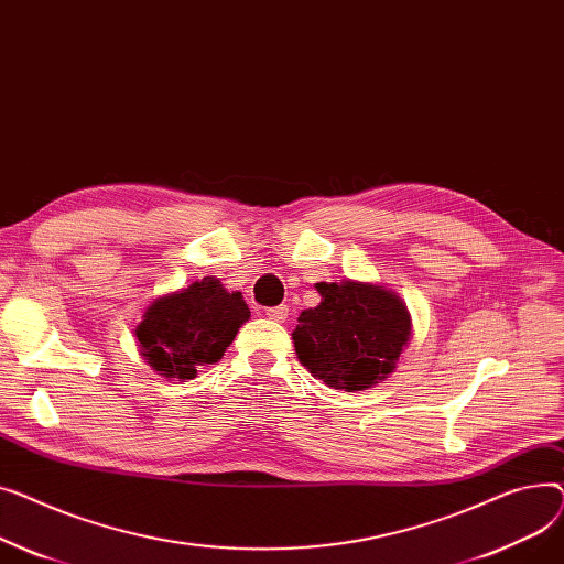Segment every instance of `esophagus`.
I'll return each mask as SVG.
<instances>
[{"mask_svg": "<svg viewBox=\"0 0 564 564\" xmlns=\"http://www.w3.org/2000/svg\"><path fill=\"white\" fill-rule=\"evenodd\" d=\"M267 316H269L271 321H275V323H284L286 316H289V307H286V305L271 307V310H267Z\"/></svg>", "mask_w": 564, "mask_h": 564, "instance_id": "obj_1", "label": "esophagus"}]
</instances>
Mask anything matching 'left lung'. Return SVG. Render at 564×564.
<instances>
[{
  "label": "left lung",
  "mask_w": 564,
  "mask_h": 564,
  "mask_svg": "<svg viewBox=\"0 0 564 564\" xmlns=\"http://www.w3.org/2000/svg\"><path fill=\"white\" fill-rule=\"evenodd\" d=\"M321 303L297 316L295 355L327 387L361 391L384 380L410 341L412 321L393 291L369 282H318Z\"/></svg>",
  "instance_id": "8db88e82"
}]
</instances>
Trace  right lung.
Returning a JSON list of instances; mask_svg holds the SVG:
<instances>
[{
    "label": "right lung",
    "mask_w": 564,
    "mask_h": 564,
    "mask_svg": "<svg viewBox=\"0 0 564 564\" xmlns=\"http://www.w3.org/2000/svg\"><path fill=\"white\" fill-rule=\"evenodd\" d=\"M250 310L239 291L203 278L188 289L165 293L145 310L134 329L141 355L159 376L193 380L223 357Z\"/></svg>",
    "instance_id": "right-lung-1"
}]
</instances>
